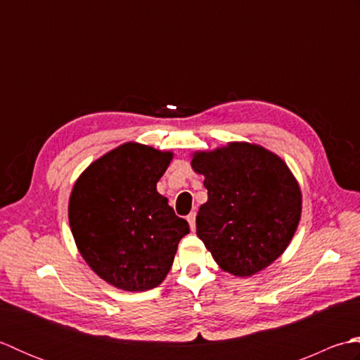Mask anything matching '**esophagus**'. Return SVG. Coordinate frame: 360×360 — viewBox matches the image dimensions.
Instances as JSON below:
<instances>
[{
  "label": "esophagus",
  "instance_id": "obj_1",
  "mask_svg": "<svg viewBox=\"0 0 360 360\" xmlns=\"http://www.w3.org/2000/svg\"><path fill=\"white\" fill-rule=\"evenodd\" d=\"M187 221H188L190 227H192V231H195V227H196V213L195 212L190 213V215L187 217Z\"/></svg>",
  "mask_w": 360,
  "mask_h": 360
}]
</instances>
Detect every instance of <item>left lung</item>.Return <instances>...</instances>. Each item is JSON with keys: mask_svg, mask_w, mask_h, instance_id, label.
<instances>
[{"mask_svg": "<svg viewBox=\"0 0 360 360\" xmlns=\"http://www.w3.org/2000/svg\"><path fill=\"white\" fill-rule=\"evenodd\" d=\"M204 176L207 202L196 215V235L224 272L250 277L289 246L302 217V190L278 155L262 145L229 142L192 153Z\"/></svg>", "mask_w": 360, "mask_h": 360, "instance_id": "8db88e82", "label": "left lung"}]
</instances>
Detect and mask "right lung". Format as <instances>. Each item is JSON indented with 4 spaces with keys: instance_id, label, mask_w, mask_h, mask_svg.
<instances>
[{
    "instance_id": "obj_1",
    "label": "right lung",
    "mask_w": 360,
    "mask_h": 360,
    "mask_svg": "<svg viewBox=\"0 0 360 360\" xmlns=\"http://www.w3.org/2000/svg\"><path fill=\"white\" fill-rule=\"evenodd\" d=\"M172 159L173 151L125 142L91 162L71 190L75 246L114 288L142 292L159 286L190 232L156 188Z\"/></svg>"
}]
</instances>
